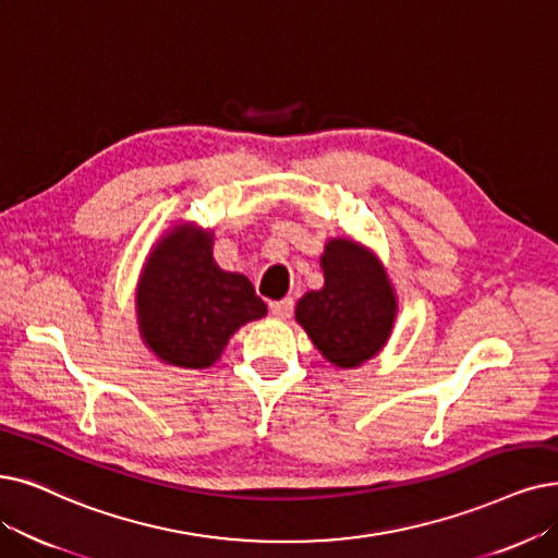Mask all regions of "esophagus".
I'll use <instances>...</instances> for the list:
<instances>
[{"instance_id":"esophagus-1","label":"esophagus","mask_w":558,"mask_h":558,"mask_svg":"<svg viewBox=\"0 0 558 558\" xmlns=\"http://www.w3.org/2000/svg\"><path fill=\"white\" fill-rule=\"evenodd\" d=\"M293 308H295V302H293V298H286V300H279V302H270V311H272V316H277V318H281V320L291 318Z\"/></svg>"}]
</instances>
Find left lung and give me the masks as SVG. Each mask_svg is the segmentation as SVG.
<instances>
[{
	"label": "left lung",
	"mask_w": 558,
	"mask_h": 558,
	"mask_svg": "<svg viewBox=\"0 0 558 558\" xmlns=\"http://www.w3.org/2000/svg\"><path fill=\"white\" fill-rule=\"evenodd\" d=\"M325 286L306 293L295 308L327 362L341 368L371 360L396 318V300L377 258L350 240H329L320 258Z\"/></svg>",
	"instance_id": "8db88e82"
}]
</instances>
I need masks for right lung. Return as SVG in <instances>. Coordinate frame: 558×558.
Returning a JSON list of instances; mask_svg holds the SVG:
<instances>
[{
  "label": "right lung",
  "instance_id": "add662e5",
  "mask_svg": "<svg viewBox=\"0 0 558 558\" xmlns=\"http://www.w3.org/2000/svg\"><path fill=\"white\" fill-rule=\"evenodd\" d=\"M265 314L247 277L217 267L208 231L178 227L148 256L137 316L144 341L167 364L213 366L238 327Z\"/></svg>",
  "mask_w": 558,
  "mask_h": 558
}]
</instances>
